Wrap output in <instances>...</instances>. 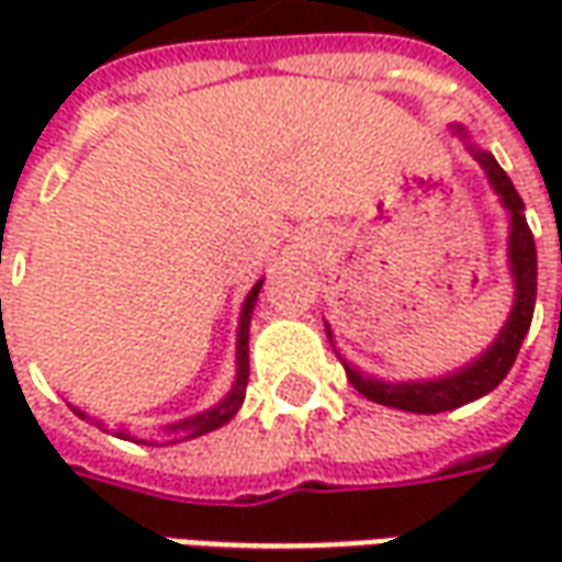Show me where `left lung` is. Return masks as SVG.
<instances>
[{
    "label": "left lung",
    "mask_w": 562,
    "mask_h": 562,
    "mask_svg": "<svg viewBox=\"0 0 562 562\" xmlns=\"http://www.w3.org/2000/svg\"><path fill=\"white\" fill-rule=\"evenodd\" d=\"M458 135L467 138L463 128H454ZM472 156L482 165L487 180L494 186V192L503 201L512 220V232H508V265H512V280H515V306L508 313L506 328L499 330L494 346H487L484 355H479L472 364H467L458 373H448L442 379H430V382H382V379L364 376L361 370L346 364V376L355 385L358 394H364L367 401L382 403V406H394L403 413H448L458 409L463 403H472L491 394V391L506 379V373L518 358V349L532 322V306H536V244H532V232L527 220H524V201H520L518 189L512 186L508 173L496 165V159L484 149L472 147ZM328 328V325H325ZM330 337V328H328ZM334 340V337H330Z\"/></svg>",
    "instance_id": "8db88e82"
}]
</instances>
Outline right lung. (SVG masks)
Wrapping results in <instances>:
<instances>
[{"instance_id": "obj_1", "label": "right lung", "mask_w": 562, "mask_h": 562, "mask_svg": "<svg viewBox=\"0 0 562 562\" xmlns=\"http://www.w3.org/2000/svg\"><path fill=\"white\" fill-rule=\"evenodd\" d=\"M258 292H261V282H256L252 285V292L246 294L244 301V310H240V325H237V376H234V385L232 391H228V397L222 403H216L213 409H207V413L195 415V418H186V422L180 424H168L165 430L173 436V439H168V442H183V439H195V436H204L210 434V430H216V427H222V424H228L237 415V409L244 406V397H246V382H249V322H252V306H256L258 301ZM75 413L80 415V418H87V415L80 413V409H75ZM116 436H123L126 439V430H120ZM165 442V446H168Z\"/></svg>"}]
</instances>
